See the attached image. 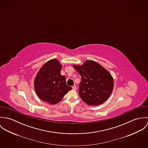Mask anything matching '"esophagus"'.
Listing matches in <instances>:
<instances>
[{"instance_id": "34e87169", "label": "esophagus", "mask_w": 148, "mask_h": 148, "mask_svg": "<svg viewBox=\"0 0 148 148\" xmlns=\"http://www.w3.org/2000/svg\"><path fill=\"white\" fill-rule=\"evenodd\" d=\"M72 89H73V90H75V89H76V86L75 85H73V86H72Z\"/></svg>"}]
</instances>
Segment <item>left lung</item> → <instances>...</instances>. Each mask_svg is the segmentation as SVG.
<instances>
[{"instance_id": "obj_1", "label": "left lung", "mask_w": 148, "mask_h": 148, "mask_svg": "<svg viewBox=\"0 0 148 148\" xmlns=\"http://www.w3.org/2000/svg\"><path fill=\"white\" fill-rule=\"evenodd\" d=\"M82 76L79 94L88 106H99L109 97L113 89V79L102 65L93 60L73 65Z\"/></svg>"}]
</instances>
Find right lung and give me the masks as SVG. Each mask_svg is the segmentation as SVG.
<instances>
[{
    "instance_id": "obj_1",
    "label": "right lung",
    "mask_w": 148,
    "mask_h": 148,
    "mask_svg": "<svg viewBox=\"0 0 148 148\" xmlns=\"http://www.w3.org/2000/svg\"><path fill=\"white\" fill-rule=\"evenodd\" d=\"M62 65L56 59L44 64L38 71L34 80L35 92L39 98L49 104L55 105L72 88L66 84V78L60 71Z\"/></svg>"
}]
</instances>
